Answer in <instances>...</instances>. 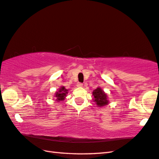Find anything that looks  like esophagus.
<instances>
[{"label":"esophagus","mask_w":159,"mask_h":159,"mask_svg":"<svg viewBox=\"0 0 159 159\" xmlns=\"http://www.w3.org/2000/svg\"><path fill=\"white\" fill-rule=\"evenodd\" d=\"M76 86L78 87V88H82V87H83V84L80 83H78L76 84Z\"/></svg>","instance_id":"1"}]
</instances>
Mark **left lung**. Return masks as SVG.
Segmentation results:
<instances>
[{"label": "left lung", "instance_id": "1", "mask_svg": "<svg viewBox=\"0 0 159 159\" xmlns=\"http://www.w3.org/2000/svg\"><path fill=\"white\" fill-rule=\"evenodd\" d=\"M92 96H94L93 101L97 105V107H102L109 104L107 95L100 87L92 92Z\"/></svg>", "mask_w": 159, "mask_h": 159}]
</instances>
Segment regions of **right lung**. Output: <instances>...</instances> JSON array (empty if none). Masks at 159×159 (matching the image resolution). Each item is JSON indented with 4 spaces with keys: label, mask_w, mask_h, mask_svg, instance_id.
Returning <instances> with one entry per match:
<instances>
[{
    "label": "right lung",
    "mask_w": 159,
    "mask_h": 159,
    "mask_svg": "<svg viewBox=\"0 0 159 159\" xmlns=\"http://www.w3.org/2000/svg\"><path fill=\"white\" fill-rule=\"evenodd\" d=\"M68 91H69V90L65 88V87L61 86V88L58 89V91L55 93L54 100H56V101L57 102L64 101L65 97L67 96V94H68Z\"/></svg>",
    "instance_id": "right-lung-1"
}]
</instances>
